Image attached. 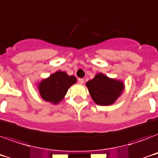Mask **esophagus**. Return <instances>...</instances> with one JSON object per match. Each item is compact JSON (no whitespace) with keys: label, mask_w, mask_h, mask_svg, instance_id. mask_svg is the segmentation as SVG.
I'll return each mask as SVG.
<instances>
[{"label":"esophagus","mask_w":158,"mask_h":158,"mask_svg":"<svg viewBox=\"0 0 158 158\" xmlns=\"http://www.w3.org/2000/svg\"><path fill=\"white\" fill-rule=\"evenodd\" d=\"M78 81H79V83L80 84H83L84 83V79H78Z\"/></svg>","instance_id":"esophagus-1"}]
</instances>
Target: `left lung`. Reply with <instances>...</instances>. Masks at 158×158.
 <instances>
[{
    "instance_id": "1",
    "label": "left lung",
    "mask_w": 158,
    "mask_h": 158,
    "mask_svg": "<svg viewBox=\"0 0 158 158\" xmlns=\"http://www.w3.org/2000/svg\"><path fill=\"white\" fill-rule=\"evenodd\" d=\"M86 86L94 102L100 106L114 103L125 89L122 81L110 79L102 73L87 82Z\"/></svg>"
}]
</instances>
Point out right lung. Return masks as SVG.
<instances>
[{
  "mask_svg": "<svg viewBox=\"0 0 158 158\" xmlns=\"http://www.w3.org/2000/svg\"><path fill=\"white\" fill-rule=\"evenodd\" d=\"M77 81L74 75L65 72L57 71L38 84V89L42 98L51 103L57 104L62 101L68 89Z\"/></svg>",
  "mask_w": 158,
  "mask_h": 158,
  "instance_id": "1",
  "label": "right lung"
}]
</instances>
